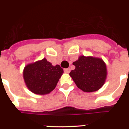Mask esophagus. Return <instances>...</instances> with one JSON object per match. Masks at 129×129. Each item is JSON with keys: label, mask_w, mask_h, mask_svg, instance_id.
Segmentation results:
<instances>
[{"label": "esophagus", "mask_w": 129, "mask_h": 129, "mask_svg": "<svg viewBox=\"0 0 129 129\" xmlns=\"http://www.w3.org/2000/svg\"><path fill=\"white\" fill-rule=\"evenodd\" d=\"M64 72L66 73H69L71 72V69L67 68V69H64Z\"/></svg>", "instance_id": "obj_1"}]
</instances>
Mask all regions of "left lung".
I'll return each instance as SVG.
<instances>
[{"label":"left lung","instance_id":"obj_1","mask_svg":"<svg viewBox=\"0 0 129 129\" xmlns=\"http://www.w3.org/2000/svg\"><path fill=\"white\" fill-rule=\"evenodd\" d=\"M73 65L75 69L69 75L79 89L85 92H92L103 86L107 74L103 60L82 55L73 62Z\"/></svg>","mask_w":129,"mask_h":129}]
</instances>
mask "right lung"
I'll list each match as a JSON object with an SVG mask.
<instances>
[{"mask_svg": "<svg viewBox=\"0 0 129 129\" xmlns=\"http://www.w3.org/2000/svg\"><path fill=\"white\" fill-rule=\"evenodd\" d=\"M63 73L59 65L54 66L45 58L24 67L23 76L27 88L38 95L48 94L56 87Z\"/></svg>", "mask_w": 129, "mask_h": 129, "instance_id": "right-lung-1", "label": "right lung"}]
</instances>
